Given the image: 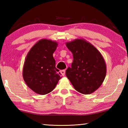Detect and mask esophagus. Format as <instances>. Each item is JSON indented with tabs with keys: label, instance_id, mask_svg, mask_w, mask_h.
Listing matches in <instances>:
<instances>
[{
	"label": "esophagus",
	"instance_id": "1",
	"mask_svg": "<svg viewBox=\"0 0 128 128\" xmlns=\"http://www.w3.org/2000/svg\"><path fill=\"white\" fill-rule=\"evenodd\" d=\"M60 73H61V74H62V76H64L65 74H66V70H62L60 71Z\"/></svg>",
	"mask_w": 128,
	"mask_h": 128
}]
</instances>
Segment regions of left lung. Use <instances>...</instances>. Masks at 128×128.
<instances>
[{
    "instance_id": "1",
    "label": "left lung",
    "mask_w": 128,
    "mask_h": 128,
    "mask_svg": "<svg viewBox=\"0 0 128 128\" xmlns=\"http://www.w3.org/2000/svg\"><path fill=\"white\" fill-rule=\"evenodd\" d=\"M73 54L71 68L66 76L77 92L90 94L100 87L104 80L107 66L102 55L96 47L84 39L66 43Z\"/></svg>"
}]
</instances>
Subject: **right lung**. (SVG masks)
<instances>
[{"label":"right lung","mask_w":128,"mask_h":128,"mask_svg":"<svg viewBox=\"0 0 128 128\" xmlns=\"http://www.w3.org/2000/svg\"><path fill=\"white\" fill-rule=\"evenodd\" d=\"M58 46L56 41L42 39L30 48L26 56L23 78L28 87L36 94L50 92L62 78L53 57Z\"/></svg>","instance_id":"obj_1"}]
</instances>
